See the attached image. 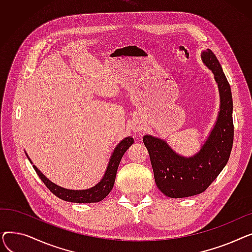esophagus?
<instances>
[{
  "label": "esophagus",
  "mask_w": 252,
  "mask_h": 252,
  "mask_svg": "<svg viewBox=\"0 0 252 252\" xmlns=\"http://www.w3.org/2000/svg\"><path fill=\"white\" fill-rule=\"evenodd\" d=\"M131 128H133V130H135V131H140V130H142V126L136 124V125L131 126Z\"/></svg>",
  "instance_id": "1"
}]
</instances>
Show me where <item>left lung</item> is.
Returning a JSON list of instances; mask_svg holds the SVG:
<instances>
[{
  "instance_id": "left-lung-1",
  "label": "left lung",
  "mask_w": 252,
  "mask_h": 252,
  "mask_svg": "<svg viewBox=\"0 0 252 252\" xmlns=\"http://www.w3.org/2000/svg\"><path fill=\"white\" fill-rule=\"evenodd\" d=\"M202 60L214 72L219 85L220 111L215 128L201 150L190 158L182 157L171 150L161 139L144 136L153 168L156 186L170 198L194 196L204 192L227 164L233 147V100L231 87L221 66L207 49Z\"/></svg>"
}]
</instances>
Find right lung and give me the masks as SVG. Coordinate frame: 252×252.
Listing matches in <instances>:
<instances>
[{
	"instance_id": "right-lung-1",
	"label": "right lung",
	"mask_w": 252,
	"mask_h": 252,
	"mask_svg": "<svg viewBox=\"0 0 252 252\" xmlns=\"http://www.w3.org/2000/svg\"><path fill=\"white\" fill-rule=\"evenodd\" d=\"M133 143H134L133 138L127 137L117 145L111 155L109 164L107 166V169H106V173L103 179L96 185V186L87 190H68V189L61 188L57 186V185H55L54 183L49 181L41 173V171L35 167V165H32V166L36 171L39 179H41L43 183L46 185V187L55 196L60 198V199L69 201V202H75V203L99 202L103 200L112 190L119 162H121L122 157L124 156L126 151L129 148V146Z\"/></svg>"
}]
</instances>
